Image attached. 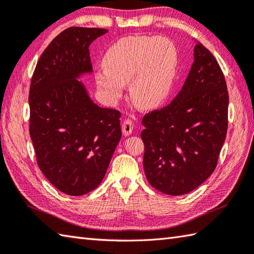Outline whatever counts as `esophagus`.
<instances>
[{"mask_svg": "<svg viewBox=\"0 0 254 254\" xmlns=\"http://www.w3.org/2000/svg\"><path fill=\"white\" fill-rule=\"evenodd\" d=\"M122 132L124 135H130V134L133 132V128H134V123L133 120L130 118H126L122 122Z\"/></svg>", "mask_w": 254, "mask_h": 254, "instance_id": "obj_1", "label": "esophagus"}]
</instances>
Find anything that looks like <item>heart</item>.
Listing matches in <instances>:
<instances>
[{"instance_id":"heart-1","label":"heart","mask_w":254,"mask_h":254,"mask_svg":"<svg viewBox=\"0 0 254 254\" xmlns=\"http://www.w3.org/2000/svg\"><path fill=\"white\" fill-rule=\"evenodd\" d=\"M102 64L104 70L96 74V83L108 100H119L128 82L132 101L138 108L151 110L170 97L178 52L165 37L127 36L108 48Z\"/></svg>"}]
</instances>
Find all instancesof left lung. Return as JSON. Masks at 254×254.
Listing matches in <instances>:
<instances>
[{
    "label": "left lung",
    "instance_id": "obj_1",
    "mask_svg": "<svg viewBox=\"0 0 254 254\" xmlns=\"http://www.w3.org/2000/svg\"><path fill=\"white\" fill-rule=\"evenodd\" d=\"M193 57L175 99L142 119L146 178L172 196L190 192L211 175L228 130L229 94L219 64L200 43Z\"/></svg>",
    "mask_w": 254,
    "mask_h": 254
}]
</instances>
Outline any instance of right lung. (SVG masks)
Listing matches in <instances>:
<instances>
[{
  "mask_svg": "<svg viewBox=\"0 0 254 254\" xmlns=\"http://www.w3.org/2000/svg\"><path fill=\"white\" fill-rule=\"evenodd\" d=\"M108 31L69 27L39 57L29 87V135L39 170L64 193L100 185L121 138V113L100 108L77 78L92 70L90 44Z\"/></svg>",
  "mask_w": 254,
  "mask_h": 254,
  "instance_id": "1",
  "label": "right lung"
}]
</instances>
